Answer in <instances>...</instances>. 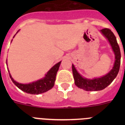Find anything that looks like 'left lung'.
Segmentation results:
<instances>
[{
  "mask_svg": "<svg viewBox=\"0 0 125 125\" xmlns=\"http://www.w3.org/2000/svg\"><path fill=\"white\" fill-rule=\"evenodd\" d=\"M101 34L108 39L115 54V62L113 67L110 72L100 78L88 79L83 77L76 70L74 64H72V70L74 83L78 88L85 91H100L106 88L115 79L120 70L121 62V52L120 47L117 42L116 38L114 34L109 29H103L100 31Z\"/></svg>",
  "mask_w": 125,
  "mask_h": 125,
  "instance_id": "1",
  "label": "left lung"
}]
</instances>
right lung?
<instances>
[{
    "instance_id": "add662e5",
    "label": "right lung",
    "mask_w": 125,
    "mask_h": 125,
    "mask_svg": "<svg viewBox=\"0 0 125 125\" xmlns=\"http://www.w3.org/2000/svg\"><path fill=\"white\" fill-rule=\"evenodd\" d=\"M19 31L17 32V33ZM15 36H14V37H15ZM61 62V61L57 62L53 67H52L43 78L29 84L19 83L15 81L10 74L9 70V73L11 80L12 81L14 84L21 90L27 93L31 94H41L49 91V89H52L54 86L55 80H56V76L57 74V72L59 70ZM6 64H7V61Z\"/></svg>"
}]
</instances>
